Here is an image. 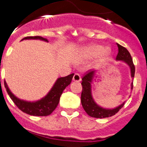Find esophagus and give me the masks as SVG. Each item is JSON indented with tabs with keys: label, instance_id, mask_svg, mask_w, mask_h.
Instances as JSON below:
<instances>
[{
	"label": "esophagus",
	"instance_id": "obj_1",
	"mask_svg": "<svg viewBox=\"0 0 147 147\" xmlns=\"http://www.w3.org/2000/svg\"><path fill=\"white\" fill-rule=\"evenodd\" d=\"M81 80H82V78H81V76H80L79 74L76 73L75 75H74V76H73V81H74V82H81Z\"/></svg>",
	"mask_w": 147,
	"mask_h": 147
}]
</instances>
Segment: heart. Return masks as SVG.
<instances>
[{
    "label": "heart",
    "instance_id": "heart-1",
    "mask_svg": "<svg viewBox=\"0 0 147 147\" xmlns=\"http://www.w3.org/2000/svg\"><path fill=\"white\" fill-rule=\"evenodd\" d=\"M83 54L87 57H95L100 54V59H106L109 54V51L108 49H103L102 46L100 45H90L83 50Z\"/></svg>",
    "mask_w": 147,
    "mask_h": 147
}]
</instances>
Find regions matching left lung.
Returning a JSON list of instances; mask_svg holds the SVG:
<instances>
[{
	"label": "left lung",
	"instance_id": "left-lung-1",
	"mask_svg": "<svg viewBox=\"0 0 147 147\" xmlns=\"http://www.w3.org/2000/svg\"><path fill=\"white\" fill-rule=\"evenodd\" d=\"M117 45L119 47V53L117 54L116 59L117 60H123L129 65L130 69H131V77L134 78V73H135V66L134 65L131 56L125 47L119 44H117ZM94 75V71L88 70L86 71L82 77V95H81V102H82V107L84 108V111L88 113V115L94 117V118L102 119V118L113 116V115H115L123 107L125 102L120 105L119 107H116L115 109H103L99 107L98 105H96V102L93 100L92 95H91L90 82L92 81ZM131 89H133V82L131 83Z\"/></svg>",
	"mask_w": 147,
	"mask_h": 147
}]
</instances>
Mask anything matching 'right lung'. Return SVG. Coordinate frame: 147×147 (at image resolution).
I'll return each instance as SVG.
<instances>
[{
	"instance_id": "add662e5",
	"label": "right lung",
	"mask_w": 147,
	"mask_h": 147,
	"mask_svg": "<svg viewBox=\"0 0 147 147\" xmlns=\"http://www.w3.org/2000/svg\"><path fill=\"white\" fill-rule=\"evenodd\" d=\"M24 39H40V40L47 41L46 38H44L40 36H28L24 38L22 40ZM73 76L74 74L72 73L65 77L58 78L47 95L41 99L40 100L34 102H26V101L21 100L17 97H16L13 94L10 92L5 81H4V86L9 97L13 101L16 106L23 113H27L28 115H34V116H47V115H51L54 111L55 109L57 108L63 91L69 84H70Z\"/></svg>"
}]
</instances>
